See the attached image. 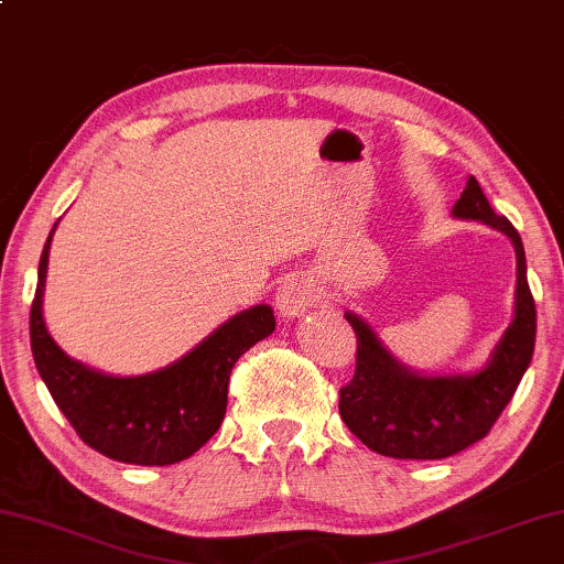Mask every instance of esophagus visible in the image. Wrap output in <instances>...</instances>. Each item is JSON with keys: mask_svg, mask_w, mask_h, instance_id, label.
<instances>
[{"mask_svg": "<svg viewBox=\"0 0 564 564\" xmlns=\"http://www.w3.org/2000/svg\"><path fill=\"white\" fill-rule=\"evenodd\" d=\"M317 297L321 295H317V284L313 276L305 272H297V274L284 276L280 290H276L274 302L282 317H300L315 305Z\"/></svg>", "mask_w": 564, "mask_h": 564, "instance_id": "obj_1", "label": "esophagus"}]
</instances>
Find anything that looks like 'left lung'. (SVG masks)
Here are the masks:
<instances>
[{
    "instance_id": "left-lung-1",
    "label": "left lung",
    "mask_w": 564,
    "mask_h": 564,
    "mask_svg": "<svg viewBox=\"0 0 564 564\" xmlns=\"http://www.w3.org/2000/svg\"><path fill=\"white\" fill-rule=\"evenodd\" d=\"M453 218L491 226L513 243V317L480 369L424 373L399 361L361 315L346 310V321L358 338V356L356 377L340 389L338 410L348 430L387 458L443 460L484 440L532 364L536 307L519 231L494 214L473 175L453 206Z\"/></svg>"
}]
</instances>
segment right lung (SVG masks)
I'll return each instance as SVG.
<instances>
[{"label": "right lung", "mask_w": 564, "mask_h": 564, "mask_svg": "<svg viewBox=\"0 0 564 564\" xmlns=\"http://www.w3.org/2000/svg\"><path fill=\"white\" fill-rule=\"evenodd\" d=\"M58 224L40 257L30 310V346L40 379L78 437L106 458L132 465H173L191 458L221 427L234 364L272 336L274 310H241L162 369L137 377L91 369L65 354L45 325L47 259Z\"/></svg>", "instance_id": "add662e5"}]
</instances>
